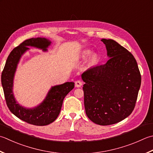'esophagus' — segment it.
I'll list each match as a JSON object with an SVG mask.
<instances>
[{
  "instance_id": "obj_1",
  "label": "esophagus",
  "mask_w": 153,
  "mask_h": 153,
  "mask_svg": "<svg viewBox=\"0 0 153 153\" xmlns=\"http://www.w3.org/2000/svg\"><path fill=\"white\" fill-rule=\"evenodd\" d=\"M82 85V82L80 80H77L75 82V86L77 87V88H80L81 86Z\"/></svg>"
}]
</instances>
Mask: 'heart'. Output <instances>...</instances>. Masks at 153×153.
<instances>
[{
	"instance_id": "heart-1",
	"label": "heart",
	"mask_w": 153,
	"mask_h": 153,
	"mask_svg": "<svg viewBox=\"0 0 153 153\" xmlns=\"http://www.w3.org/2000/svg\"><path fill=\"white\" fill-rule=\"evenodd\" d=\"M91 53V51L89 50H84L83 51L82 53V58L83 59H85L86 58H88L89 56V55ZM98 56L96 54V53H94V54H92L91 56L90 57V58H89V64L91 65H94L97 64L98 62Z\"/></svg>"
}]
</instances>
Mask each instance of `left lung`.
<instances>
[{"instance_id": "obj_1", "label": "left lung", "mask_w": 153, "mask_h": 153, "mask_svg": "<svg viewBox=\"0 0 153 153\" xmlns=\"http://www.w3.org/2000/svg\"><path fill=\"white\" fill-rule=\"evenodd\" d=\"M101 40L109 59L106 64L82 74L85 82L84 106L91 121L109 125L121 121L133 112L141 76L132 53L111 39Z\"/></svg>"}]
</instances>
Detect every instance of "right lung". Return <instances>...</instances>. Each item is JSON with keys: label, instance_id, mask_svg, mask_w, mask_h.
<instances>
[{"label": "right lung", "instance_id": "obj_1", "mask_svg": "<svg viewBox=\"0 0 153 153\" xmlns=\"http://www.w3.org/2000/svg\"><path fill=\"white\" fill-rule=\"evenodd\" d=\"M51 43L45 38H32L24 41L9 54L1 75V83L9 110L21 120L37 126L49 125L56 120L60 113L64 99L74 89V83L65 82L52 86L42 102L32 108H27L20 105L14 97V78L20 58L30 49L28 46L46 52Z\"/></svg>", "mask_w": 153, "mask_h": 153}]
</instances>
